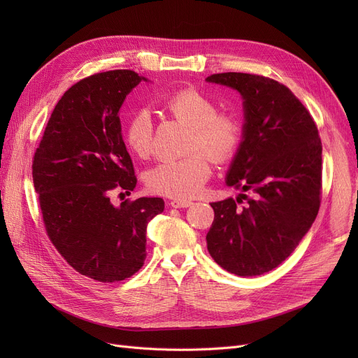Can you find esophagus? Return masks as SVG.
<instances>
[{"mask_svg":"<svg viewBox=\"0 0 358 358\" xmlns=\"http://www.w3.org/2000/svg\"><path fill=\"white\" fill-rule=\"evenodd\" d=\"M169 204H171V208L174 209H184V208H189V206L193 204L192 200H171L169 201Z\"/></svg>","mask_w":358,"mask_h":358,"instance_id":"obj_1","label":"esophagus"}]
</instances>
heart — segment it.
<instances>
[{"label": "heart", "mask_w": 358, "mask_h": 358, "mask_svg": "<svg viewBox=\"0 0 358 358\" xmlns=\"http://www.w3.org/2000/svg\"><path fill=\"white\" fill-rule=\"evenodd\" d=\"M164 110L192 127L189 150L194 152L159 162L146 173L145 182L148 189L157 194L187 200L199 194L208 182L212 173L209 156L215 162L224 164L236 155L242 142V126L235 116L219 113L216 101L194 88H184L171 94L164 101ZM124 141L139 158H148L152 154L154 120L149 111L139 110L129 119Z\"/></svg>", "instance_id": "heart-1"}]
</instances>
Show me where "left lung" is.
I'll return each mask as SVG.
<instances>
[{
    "mask_svg": "<svg viewBox=\"0 0 358 358\" xmlns=\"http://www.w3.org/2000/svg\"><path fill=\"white\" fill-rule=\"evenodd\" d=\"M206 81L231 87L243 99V138L227 184L254 193L210 203L208 250L232 274H264L294 251L317 215L321 138L308 108L283 84L242 72L213 73ZM242 198L248 203L238 206Z\"/></svg>",
    "mask_w": 358,
    "mask_h": 358,
    "instance_id": "obj_1",
    "label": "left lung"
}]
</instances>
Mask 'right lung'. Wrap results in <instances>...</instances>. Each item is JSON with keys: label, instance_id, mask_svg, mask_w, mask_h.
Returning <instances> with one entry per match:
<instances>
[{"label": "right lung", "instance_id": "1", "mask_svg": "<svg viewBox=\"0 0 358 358\" xmlns=\"http://www.w3.org/2000/svg\"><path fill=\"white\" fill-rule=\"evenodd\" d=\"M143 80L116 69L73 84L55 106L31 165L50 242L73 270L103 283L141 270L146 227L164 212L161 197L110 201L115 190L136 187L119 110Z\"/></svg>", "mask_w": 358, "mask_h": 358}]
</instances>
